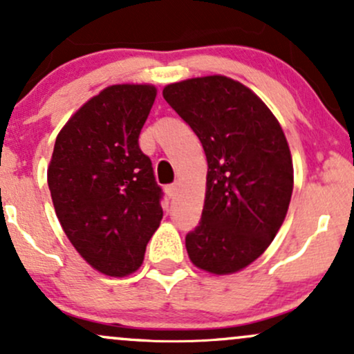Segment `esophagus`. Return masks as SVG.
<instances>
[{
  "mask_svg": "<svg viewBox=\"0 0 354 354\" xmlns=\"http://www.w3.org/2000/svg\"><path fill=\"white\" fill-rule=\"evenodd\" d=\"M165 191H166V194H168V198H174V196H176V193H178V183L168 185L165 188Z\"/></svg>",
  "mask_w": 354,
  "mask_h": 354,
  "instance_id": "esophagus-1",
  "label": "esophagus"
}]
</instances>
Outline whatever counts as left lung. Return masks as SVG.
<instances>
[{
    "mask_svg": "<svg viewBox=\"0 0 354 354\" xmlns=\"http://www.w3.org/2000/svg\"><path fill=\"white\" fill-rule=\"evenodd\" d=\"M163 96L208 161L201 221L186 236L191 263L238 273L265 253L290 208L293 160L281 124L254 91L223 75L166 84Z\"/></svg>",
    "mask_w": 354,
    "mask_h": 354,
    "instance_id": "left-lung-1",
    "label": "left lung"
}]
</instances>
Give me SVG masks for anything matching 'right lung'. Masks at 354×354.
Listing matches in <instances>:
<instances>
[{
	"label": "right lung",
	"instance_id": "right-lung-1",
	"mask_svg": "<svg viewBox=\"0 0 354 354\" xmlns=\"http://www.w3.org/2000/svg\"><path fill=\"white\" fill-rule=\"evenodd\" d=\"M156 93L146 83L101 89L61 128L48 165L64 234L93 270L113 278L140 270L163 218L151 161L138 145Z\"/></svg>",
	"mask_w": 354,
	"mask_h": 354
}]
</instances>
